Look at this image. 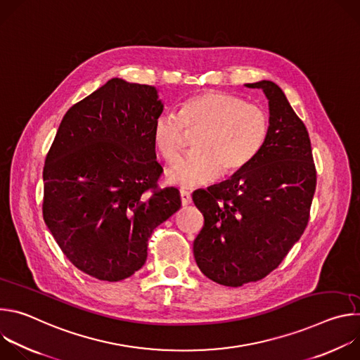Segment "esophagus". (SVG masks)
I'll return each mask as SVG.
<instances>
[{"instance_id":"esophagus-1","label":"esophagus","mask_w":360,"mask_h":360,"mask_svg":"<svg viewBox=\"0 0 360 360\" xmlns=\"http://www.w3.org/2000/svg\"><path fill=\"white\" fill-rule=\"evenodd\" d=\"M179 195H181V203H182V207H186V205H189V203L192 202L189 192H186V191L182 189V191L179 192Z\"/></svg>"}]
</instances>
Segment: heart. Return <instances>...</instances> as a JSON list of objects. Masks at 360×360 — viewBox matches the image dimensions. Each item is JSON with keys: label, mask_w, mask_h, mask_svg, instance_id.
<instances>
[{"label": "heart", "mask_w": 360, "mask_h": 360, "mask_svg": "<svg viewBox=\"0 0 360 360\" xmlns=\"http://www.w3.org/2000/svg\"><path fill=\"white\" fill-rule=\"evenodd\" d=\"M185 129L199 131L192 143L195 153L172 167L167 178L192 188L215 182L221 172L232 175L248 167L265 148L271 121L264 108L240 96L222 91L196 94L181 105L179 115L164 112L153 121V146L165 162L179 158Z\"/></svg>", "instance_id": "heart-1"}]
</instances>
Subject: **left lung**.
Returning <instances> with one entry per match:
<instances>
[{
  "mask_svg": "<svg viewBox=\"0 0 360 360\" xmlns=\"http://www.w3.org/2000/svg\"><path fill=\"white\" fill-rule=\"evenodd\" d=\"M262 89L269 104L271 134L248 167L192 200L203 215L193 240L200 272L238 288L264 279L300 239L316 188L309 134L272 81L245 84Z\"/></svg>",
  "mask_w": 360,
  "mask_h": 360,
  "instance_id": "8db88e82",
  "label": "left lung"
}]
</instances>
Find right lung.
<instances>
[{
	"label": "right lung",
	"instance_id": "obj_1",
	"mask_svg": "<svg viewBox=\"0 0 360 360\" xmlns=\"http://www.w3.org/2000/svg\"><path fill=\"white\" fill-rule=\"evenodd\" d=\"M164 111L158 89L112 78L64 115L44 165V221L86 275L118 282L146 261L148 238L181 208L158 188L152 141Z\"/></svg>",
	"mask_w": 360,
	"mask_h": 360
}]
</instances>
